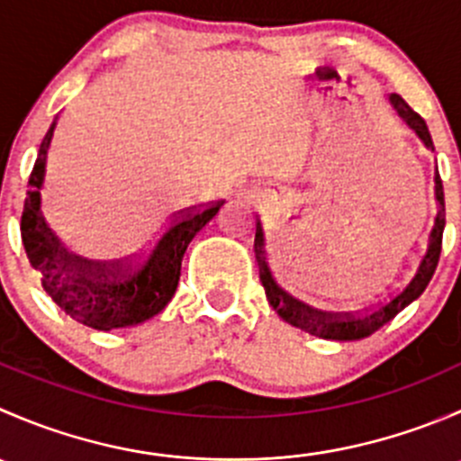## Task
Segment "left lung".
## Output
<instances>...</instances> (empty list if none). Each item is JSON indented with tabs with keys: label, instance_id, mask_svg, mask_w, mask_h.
I'll return each instance as SVG.
<instances>
[{
	"label": "left lung",
	"instance_id": "8db88e82",
	"mask_svg": "<svg viewBox=\"0 0 461 461\" xmlns=\"http://www.w3.org/2000/svg\"><path fill=\"white\" fill-rule=\"evenodd\" d=\"M390 102H393L394 111L399 113V118L417 133V136L424 140L426 147H432L429 127H426L424 118H421L417 111H412L408 106V102L403 100L397 93H390ZM435 198H437V216L435 225L430 230L429 239V249L420 260V267H417L415 276L402 287L394 296H390L384 303L375 305V308L366 310L359 314H330V312H319V310L310 308V305L301 303V301L292 299L285 290H281V285L276 283V278L272 276V269L267 263V240H265L263 227L257 222V236H254V252H257L258 260V274L260 283L265 287V296H267L269 305L274 308V312L278 314L285 323L294 325V328L303 330V332L314 334L321 339H334V341H355V339H364L368 334H373L375 330H379L381 325L388 323L394 314L402 312L411 301H415L417 296L424 292V287L429 285L432 272L437 267V260H439L441 252V231H444L446 222V209H444V189H441V178L439 174H435Z\"/></svg>",
	"mask_w": 461,
	"mask_h": 461
}]
</instances>
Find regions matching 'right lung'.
Instances as JSON below:
<instances>
[{"mask_svg":"<svg viewBox=\"0 0 461 461\" xmlns=\"http://www.w3.org/2000/svg\"><path fill=\"white\" fill-rule=\"evenodd\" d=\"M55 122L40 144L22 212V243L46 294L73 321L93 330H115L156 317L174 296L185 249L221 209L222 201L174 213L158 239L133 257L97 263L68 254L40 212L46 151Z\"/></svg>","mask_w":461,"mask_h":461,"instance_id":"right-lung-1","label":"right lung"}]
</instances>
